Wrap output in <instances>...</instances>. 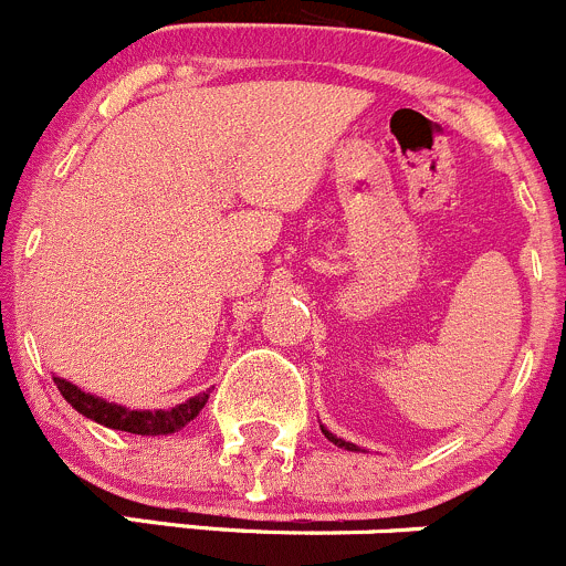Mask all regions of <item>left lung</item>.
Listing matches in <instances>:
<instances>
[{"mask_svg":"<svg viewBox=\"0 0 566 566\" xmlns=\"http://www.w3.org/2000/svg\"><path fill=\"white\" fill-rule=\"evenodd\" d=\"M321 431H323V434H326V440H328V442H334V446L343 448V451H361V448H359V446H354V442H348V440H343V437L332 434V431H328L326 426H321Z\"/></svg>","mask_w":566,"mask_h":566,"instance_id":"8db88e82","label":"left lung"}]
</instances>
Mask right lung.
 <instances>
[{
    "label": "right lung",
    "mask_w": 566,
    "mask_h": 566,
    "mask_svg": "<svg viewBox=\"0 0 566 566\" xmlns=\"http://www.w3.org/2000/svg\"><path fill=\"white\" fill-rule=\"evenodd\" d=\"M60 395L74 406L80 415H85L87 420L98 422V426H107V429L126 431V434H140V437H166L174 431L185 429L201 409H205L210 392H199L193 398H188L185 403L171 406V409H126V406L113 403V400H104L98 395L85 392L76 384L65 381V378L54 376Z\"/></svg>",
    "instance_id": "1"
}]
</instances>
